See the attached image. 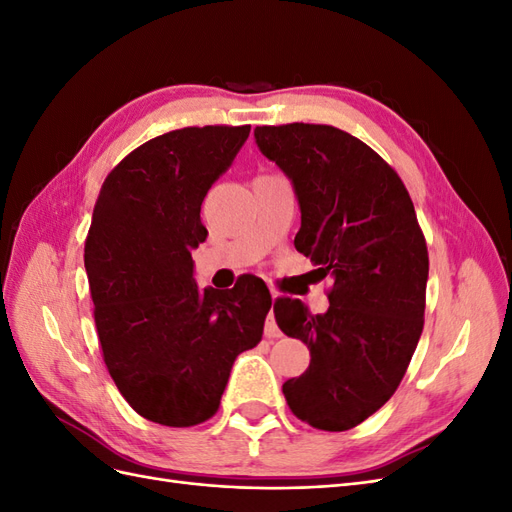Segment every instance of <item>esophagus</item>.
Returning a JSON list of instances; mask_svg holds the SVG:
<instances>
[{
    "label": "esophagus",
    "mask_w": 512,
    "mask_h": 512,
    "mask_svg": "<svg viewBox=\"0 0 512 512\" xmlns=\"http://www.w3.org/2000/svg\"><path fill=\"white\" fill-rule=\"evenodd\" d=\"M277 299V294L273 292V301ZM265 335L269 337V339H273V337H280L282 335V331L277 329V324H275V316H273V312H269V316H267V322H265Z\"/></svg>",
    "instance_id": "34e87169"
}]
</instances>
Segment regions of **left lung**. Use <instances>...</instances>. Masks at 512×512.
Wrapping results in <instances>:
<instances>
[{
    "label": "left lung",
    "mask_w": 512,
    "mask_h": 512,
    "mask_svg": "<svg viewBox=\"0 0 512 512\" xmlns=\"http://www.w3.org/2000/svg\"><path fill=\"white\" fill-rule=\"evenodd\" d=\"M254 136L297 194L294 247L333 280L324 314L299 299L273 305L277 327L312 356L282 391L307 425L346 431L391 399L421 339L425 237L406 185L359 138L316 123L258 126Z\"/></svg>",
    "instance_id": "8db88e82"
}]
</instances>
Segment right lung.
Instances as JSON below:
<instances>
[{
    "label": "right lung",
    "mask_w": 512,
    "mask_h": 512,
    "mask_svg": "<svg viewBox=\"0 0 512 512\" xmlns=\"http://www.w3.org/2000/svg\"><path fill=\"white\" fill-rule=\"evenodd\" d=\"M250 126L183 128L123 158L102 183L85 241L108 374L147 421L192 427L220 408L232 363L254 348L271 309L258 277L200 290L192 250L200 205Z\"/></svg>",
    "instance_id": "right-lung-1"
}]
</instances>
